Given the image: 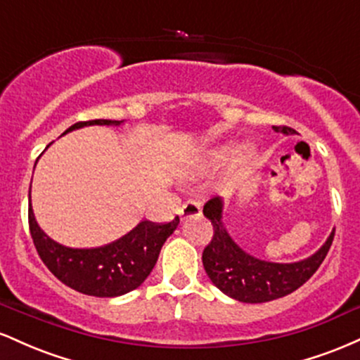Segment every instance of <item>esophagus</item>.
Returning a JSON list of instances; mask_svg holds the SVG:
<instances>
[{
	"label": "esophagus",
	"mask_w": 360,
	"mask_h": 360,
	"mask_svg": "<svg viewBox=\"0 0 360 360\" xmlns=\"http://www.w3.org/2000/svg\"><path fill=\"white\" fill-rule=\"evenodd\" d=\"M181 213V218H196V217H201V203H198V201L194 200H188L184 201L183 208L179 210Z\"/></svg>",
	"instance_id": "esophagus-1"
}]
</instances>
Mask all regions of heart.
Segmentation results:
<instances>
[{
    "instance_id": "1",
    "label": "heart",
    "mask_w": 360,
    "mask_h": 360,
    "mask_svg": "<svg viewBox=\"0 0 360 360\" xmlns=\"http://www.w3.org/2000/svg\"><path fill=\"white\" fill-rule=\"evenodd\" d=\"M226 154H229V150H226V148H220V150H214L208 157H206V162H208V164L218 162V160L225 159Z\"/></svg>"
}]
</instances>
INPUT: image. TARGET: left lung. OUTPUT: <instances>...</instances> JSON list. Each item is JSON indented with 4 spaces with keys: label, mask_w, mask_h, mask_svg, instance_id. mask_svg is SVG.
Listing matches in <instances>:
<instances>
[{
    "label": "left lung",
    "mask_w": 360,
    "mask_h": 360,
    "mask_svg": "<svg viewBox=\"0 0 360 360\" xmlns=\"http://www.w3.org/2000/svg\"><path fill=\"white\" fill-rule=\"evenodd\" d=\"M274 130L284 135L296 134L286 125L274 127ZM221 208L223 203L218 196H213L203 206L205 217L213 225L212 242L203 250V266L214 286L242 303H266L303 286L321 266L335 235L333 230L315 255L300 262H266L252 257L230 238L221 223Z\"/></svg>",
    "instance_id": "obj_1"
}]
</instances>
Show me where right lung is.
Instances as JSON below:
<instances>
[{
  "mask_svg": "<svg viewBox=\"0 0 360 360\" xmlns=\"http://www.w3.org/2000/svg\"><path fill=\"white\" fill-rule=\"evenodd\" d=\"M117 120L77 122L64 134L86 125H120ZM179 217L172 221H140L130 233L98 249H69L47 237L37 225L28 205L30 235L40 259L65 286L88 296L113 298L137 289L154 269L164 242L176 230Z\"/></svg>",
  "mask_w": 360,
  "mask_h": 360,
  "instance_id": "add662e5",
  "label": "right lung"
}]
</instances>
